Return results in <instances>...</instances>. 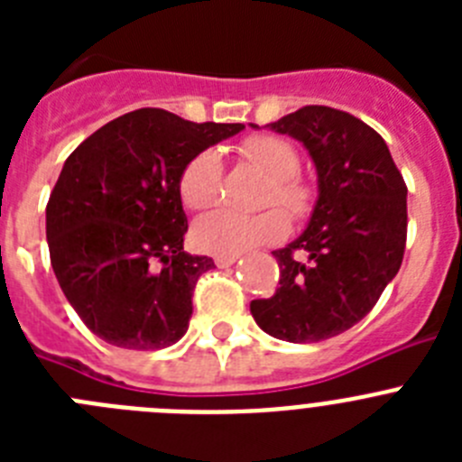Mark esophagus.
Here are the masks:
<instances>
[{"mask_svg": "<svg viewBox=\"0 0 462 462\" xmlns=\"http://www.w3.org/2000/svg\"><path fill=\"white\" fill-rule=\"evenodd\" d=\"M236 261H238V256H215V266L228 268V266H234Z\"/></svg>", "mask_w": 462, "mask_h": 462, "instance_id": "1", "label": "esophagus"}]
</instances>
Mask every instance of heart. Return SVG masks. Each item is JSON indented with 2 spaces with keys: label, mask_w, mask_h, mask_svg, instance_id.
<instances>
[{
  "label": "heart",
  "mask_w": 462,
  "mask_h": 462,
  "mask_svg": "<svg viewBox=\"0 0 462 462\" xmlns=\"http://www.w3.org/2000/svg\"><path fill=\"white\" fill-rule=\"evenodd\" d=\"M243 157L271 178L263 206H280L293 219H305L317 201V189L303 175L300 154L287 138L259 134L245 138L240 145ZM224 166L215 150H201L185 164L178 180L180 199L191 210H206L222 196ZM289 234L287 215L277 208L259 215H236V212H210L191 228V240L201 252L215 256H238L245 252L280 243Z\"/></svg>",
  "instance_id": "b5f03b06"
}]
</instances>
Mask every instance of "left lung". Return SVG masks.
<instances>
[{"label": "left lung", "mask_w": 462, "mask_h": 462, "mask_svg": "<svg viewBox=\"0 0 462 462\" xmlns=\"http://www.w3.org/2000/svg\"><path fill=\"white\" fill-rule=\"evenodd\" d=\"M268 126L308 148L319 196L303 234L273 252L280 287L250 312L277 340H328L358 324L400 271L407 185L383 138L345 110L303 106Z\"/></svg>", "instance_id": "left-lung-1"}]
</instances>
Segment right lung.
<instances>
[{"label":"right lung","mask_w":462,"mask_h":462,"mask_svg":"<svg viewBox=\"0 0 462 462\" xmlns=\"http://www.w3.org/2000/svg\"><path fill=\"white\" fill-rule=\"evenodd\" d=\"M245 125L138 108L69 154L46 206L57 282L94 336L122 349H164L187 333L196 282L215 266L182 250L178 180L196 152Z\"/></svg>","instance_id":"add662e5"}]
</instances>
